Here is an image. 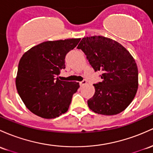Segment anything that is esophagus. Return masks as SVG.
<instances>
[{"mask_svg":"<svg viewBox=\"0 0 153 153\" xmlns=\"http://www.w3.org/2000/svg\"><path fill=\"white\" fill-rule=\"evenodd\" d=\"M87 83V81L86 80H83V81H81V82H80V86H83V85H85Z\"/></svg>","mask_w":153,"mask_h":153,"instance_id":"esophagus-1","label":"esophagus"}]
</instances>
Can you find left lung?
Segmentation results:
<instances>
[{
	"label": "left lung",
	"instance_id": "1",
	"mask_svg": "<svg viewBox=\"0 0 153 153\" xmlns=\"http://www.w3.org/2000/svg\"><path fill=\"white\" fill-rule=\"evenodd\" d=\"M77 48L86 55L102 80L97 84L88 106L96 113L117 115L126 110L138 89V68L129 51L111 38L103 36L83 38Z\"/></svg>",
	"mask_w": 153,
	"mask_h": 153
}]
</instances>
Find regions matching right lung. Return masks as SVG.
Segmentation results:
<instances>
[{"instance_id":"right-lung-1","label":"right lung","mask_w":153,"mask_h":153,"mask_svg":"<svg viewBox=\"0 0 153 153\" xmlns=\"http://www.w3.org/2000/svg\"><path fill=\"white\" fill-rule=\"evenodd\" d=\"M80 38L46 41L33 46L22 55L18 66L16 86L27 108L38 116L51 119L68 110L77 82L59 80L65 68V56Z\"/></svg>"}]
</instances>
